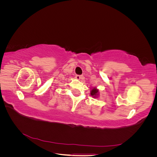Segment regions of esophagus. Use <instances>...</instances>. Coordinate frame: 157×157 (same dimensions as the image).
<instances>
[{"instance_id": "esophagus-1", "label": "esophagus", "mask_w": 157, "mask_h": 157, "mask_svg": "<svg viewBox=\"0 0 157 157\" xmlns=\"http://www.w3.org/2000/svg\"><path fill=\"white\" fill-rule=\"evenodd\" d=\"M75 78H77V79H78V80H80V79H82V78H83L84 77H83V76L77 75H75Z\"/></svg>"}]
</instances>
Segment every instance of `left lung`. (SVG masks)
Masks as SVG:
<instances>
[{
    "instance_id": "left-lung-1",
    "label": "left lung",
    "mask_w": 157,
    "mask_h": 157,
    "mask_svg": "<svg viewBox=\"0 0 157 157\" xmlns=\"http://www.w3.org/2000/svg\"><path fill=\"white\" fill-rule=\"evenodd\" d=\"M98 94V90H97L96 88H94L91 90V93H90V94H91V96H93L94 98H96V96Z\"/></svg>"
}]
</instances>
